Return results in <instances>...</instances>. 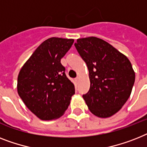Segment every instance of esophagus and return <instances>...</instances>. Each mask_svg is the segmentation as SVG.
<instances>
[{"label":"esophagus","mask_w":147,"mask_h":147,"mask_svg":"<svg viewBox=\"0 0 147 147\" xmlns=\"http://www.w3.org/2000/svg\"><path fill=\"white\" fill-rule=\"evenodd\" d=\"M79 79H80L79 76H78V77L76 78V81H77V82H78V81H79Z\"/></svg>","instance_id":"esophagus-1"}]
</instances>
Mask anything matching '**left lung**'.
I'll use <instances>...</instances> for the list:
<instances>
[{
	"instance_id": "1",
	"label": "left lung",
	"mask_w": 147,
	"mask_h": 147,
	"mask_svg": "<svg viewBox=\"0 0 147 147\" xmlns=\"http://www.w3.org/2000/svg\"><path fill=\"white\" fill-rule=\"evenodd\" d=\"M75 47L89 71L90 86L83 95L91 113L108 118L119 112L131 94L135 73L127 57L96 37L79 38Z\"/></svg>"
}]
</instances>
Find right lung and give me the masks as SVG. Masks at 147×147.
<instances>
[{
  "label": "right lung",
  "instance_id": "add662e5",
  "mask_svg": "<svg viewBox=\"0 0 147 147\" xmlns=\"http://www.w3.org/2000/svg\"><path fill=\"white\" fill-rule=\"evenodd\" d=\"M73 42V39L61 38L47 39L20 69L18 94L28 109L41 120L62 116L75 94V86L60 63Z\"/></svg>",
  "mask_w": 147,
  "mask_h": 147
}]
</instances>
